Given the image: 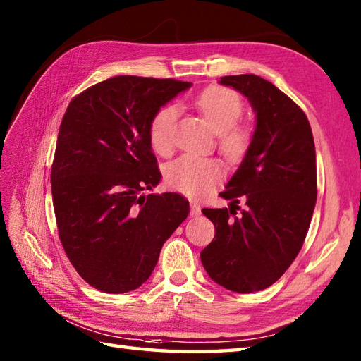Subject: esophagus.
<instances>
[{"instance_id":"1","label":"esophagus","mask_w":361,"mask_h":361,"mask_svg":"<svg viewBox=\"0 0 361 361\" xmlns=\"http://www.w3.org/2000/svg\"><path fill=\"white\" fill-rule=\"evenodd\" d=\"M202 214V208L200 204H198L197 202H190V216L192 217H198Z\"/></svg>"}]
</instances>
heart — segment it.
Returning <instances> with one entry per match:
<instances>
[{"label": "heart", "instance_id": "obj_1", "mask_svg": "<svg viewBox=\"0 0 361 361\" xmlns=\"http://www.w3.org/2000/svg\"><path fill=\"white\" fill-rule=\"evenodd\" d=\"M195 106L214 132L219 133V145L224 155L231 161L240 159L248 150L250 133L245 127L237 126L243 113L239 94L233 90L212 87L197 96ZM176 121L178 109L167 105L150 122V144L159 155H169L173 150ZM224 173V167L216 158L186 153L167 166L166 181L172 189L188 197H202L219 185Z\"/></svg>", "mask_w": 361, "mask_h": 361}]
</instances>
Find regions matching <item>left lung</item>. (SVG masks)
Masks as SVG:
<instances>
[{
    "label": "left lung",
    "instance_id": "obj_1",
    "mask_svg": "<svg viewBox=\"0 0 361 361\" xmlns=\"http://www.w3.org/2000/svg\"><path fill=\"white\" fill-rule=\"evenodd\" d=\"M219 83L248 99L256 126L240 166L220 192L231 203L202 209L216 235L200 257L219 286L252 293L286 273L307 235L317 203L315 142L304 111L271 82L240 74ZM239 201L245 208L237 214Z\"/></svg>",
    "mask_w": 361,
    "mask_h": 361
}]
</instances>
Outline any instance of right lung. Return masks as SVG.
<instances>
[{
  "mask_svg": "<svg viewBox=\"0 0 361 361\" xmlns=\"http://www.w3.org/2000/svg\"><path fill=\"white\" fill-rule=\"evenodd\" d=\"M190 87L173 79L116 75L68 105L51 171L54 211L75 271L105 293L141 287L164 242L189 216L183 195L145 197L142 190L161 181L150 122Z\"/></svg>",
  "mask_w": 361,
  "mask_h": 361,
  "instance_id": "add662e5",
  "label": "right lung"
}]
</instances>
